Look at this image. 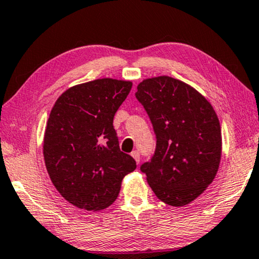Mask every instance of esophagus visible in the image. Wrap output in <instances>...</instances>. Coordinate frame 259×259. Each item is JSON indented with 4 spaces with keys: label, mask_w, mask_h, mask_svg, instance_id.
<instances>
[{
    "label": "esophagus",
    "mask_w": 259,
    "mask_h": 259,
    "mask_svg": "<svg viewBox=\"0 0 259 259\" xmlns=\"http://www.w3.org/2000/svg\"><path fill=\"white\" fill-rule=\"evenodd\" d=\"M131 156H132L133 158L136 159V162L139 164V162H140V153H139V151H133V152L131 153Z\"/></svg>",
    "instance_id": "34e87169"
}]
</instances>
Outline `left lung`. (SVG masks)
Returning a JSON list of instances; mask_svg holds the SVG:
<instances>
[{"label":"left lung","mask_w":259,"mask_h":259,"mask_svg":"<svg viewBox=\"0 0 259 259\" xmlns=\"http://www.w3.org/2000/svg\"><path fill=\"white\" fill-rule=\"evenodd\" d=\"M137 89L157 139L152 158L140 170L160 201L184 206L206 190L219 169V119L199 92L172 77L144 79Z\"/></svg>","instance_id":"left-lung-1"}]
</instances>
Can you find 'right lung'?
<instances>
[{
	"label": "right lung",
	"mask_w": 259,
	"mask_h": 259,
	"mask_svg": "<svg viewBox=\"0 0 259 259\" xmlns=\"http://www.w3.org/2000/svg\"><path fill=\"white\" fill-rule=\"evenodd\" d=\"M132 82L95 79L72 87L56 101L44 137V159L53 186L66 201L87 210L110 206L122 179L136 170L120 151L113 126Z\"/></svg>",
	"instance_id": "obj_1"
}]
</instances>
